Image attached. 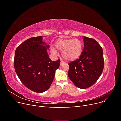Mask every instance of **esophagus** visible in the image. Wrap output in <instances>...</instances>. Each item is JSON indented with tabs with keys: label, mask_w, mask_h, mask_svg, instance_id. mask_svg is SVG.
<instances>
[{
	"label": "esophagus",
	"mask_w": 121,
	"mask_h": 121,
	"mask_svg": "<svg viewBox=\"0 0 121 121\" xmlns=\"http://www.w3.org/2000/svg\"><path fill=\"white\" fill-rule=\"evenodd\" d=\"M65 62H64V61H60V65H63L64 64H65Z\"/></svg>",
	"instance_id": "34e87169"
}]
</instances>
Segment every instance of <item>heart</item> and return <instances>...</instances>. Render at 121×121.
<instances>
[{"label":"heart","instance_id":"b5f03b06","mask_svg":"<svg viewBox=\"0 0 121 121\" xmlns=\"http://www.w3.org/2000/svg\"><path fill=\"white\" fill-rule=\"evenodd\" d=\"M56 48L62 51V54L65 60L73 61L76 60L81 56L83 51L82 42L78 39L61 38L56 40L55 43ZM50 52L56 54V51L52 49Z\"/></svg>","mask_w":121,"mask_h":121}]
</instances>
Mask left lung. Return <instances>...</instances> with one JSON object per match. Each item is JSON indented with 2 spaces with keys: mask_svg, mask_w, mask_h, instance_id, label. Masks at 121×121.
<instances>
[{
  "mask_svg": "<svg viewBox=\"0 0 121 121\" xmlns=\"http://www.w3.org/2000/svg\"><path fill=\"white\" fill-rule=\"evenodd\" d=\"M84 47L78 59L68 64V76L81 89L88 88L100 77L104 68L103 50L95 40L84 37Z\"/></svg>",
  "mask_w": 121,
  "mask_h": 121,
  "instance_id": "8db88e82",
  "label": "left lung"
}]
</instances>
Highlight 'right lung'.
Segmentation results:
<instances>
[{
  "label": "right lung",
  "mask_w": 121,
  "mask_h": 121,
  "mask_svg": "<svg viewBox=\"0 0 121 121\" xmlns=\"http://www.w3.org/2000/svg\"><path fill=\"white\" fill-rule=\"evenodd\" d=\"M49 47L40 36L26 40L16 50L15 71L22 83L35 92L42 93L49 89L60 67V60L53 61L49 58L47 53Z\"/></svg>",
  "instance_id": "1"
}]
</instances>
